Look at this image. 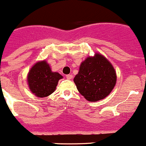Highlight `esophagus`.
Wrapping results in <instances>:
<instances>
[{"mask_svg":"<svg viewBox=\"0 0 146 146\" xmlns=\"http://www.w3.org/2000/svg\"><path fill=\"white\" fill-rule=\"evenodd\" d=\"M73 78V76H72V75L70 74H68V75H66V78L68 79V80H70V79Z\"/></svg>","mask_w":146,"mask_h":146,"instance_id":"34e87169","label":"esophagus"}]
</instances>
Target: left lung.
Returning <instances> with one entry per match:
<instances>
[{
  "label": "left lung",
  "instance_id": "left-lung-1",
  "mask_svg": "<svg viewBox=\"0 0 146 146\" xmlns=\"http://www.w3.org/2000/svg\"><path fill=\"white\" fill-rule=\"evenodd\" d=\"M73 80L79 93L86 100L95 102L105 98L112 91L116 83V74L111 63L96 53L81 63Z\"/></svg>",
  "mask_w": 146,
  "mask_h": 146
}]
</instances>
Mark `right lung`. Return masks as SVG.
Masks as SVG:
<instances>
[{
    "label": "right lung",
    "instance_id": "obj_1",
    "mask_svg": "<svg viewBox=\"0 0 146 146\" xmlns=\"http://www.w3.org/2000/svg\"><path fill=\"white\" fill-rule=\"evenodd\" d=\"M63 76L52 72L45 60L35 63L28 73V82L31 92L38 97L48 96L56 90L58 82Z\"/></svg>",
    "mask_w": 146,
    "mask_h": 146
}]
</instances>
